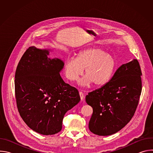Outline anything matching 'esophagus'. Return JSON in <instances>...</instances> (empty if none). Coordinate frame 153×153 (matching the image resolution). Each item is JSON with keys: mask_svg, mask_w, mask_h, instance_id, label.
Listing matches in <instances>:
<instances>
[{"mask_svg": "<svg viewBox=\"0 0 153 153\" xmlns=\"http://www.w3.org/2000/svg\"><path fill=\"white\" fill-rule=\"evenodd\" d=\"M79 94H80V99H81V100L83 101L84 98H85V96H84V94L82 91H80L79 92Z\"/></svg>", "mask_w": 153, "mask_h": 153, "instance_id": "1", "label": "esophagus"}]
</instances>
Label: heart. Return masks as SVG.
I'll use <instances>...</instances> for the list:
<instances>
[{
	"label": "heart",
	"instance_id": "obj_1",
	"mask_svg": "<svg viewBox=\"0 0 153 153\" xmlns=\"http://www.w3.org/2000/svg\"><path fill=\"white\" fill-rule=\"evenodd\" d=\"M116 67V62L112 55L100 48L93 47L80 51L77 57L68 58L64 69L66 77L76 81L85 68L86 75L79 81V85L85 87L93 82L96 85H105L111 78Z\"/></svg>",
	"mask_w": 153,
	"mask_h": 153
}]
</instances>
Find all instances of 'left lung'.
Segmentation results:
<instances>
[{"instance_id":"obj_1","label":"left lung","mask_w":153,"mask_h":153,"mask_svg":"<svg viewBox=\"0 0 153 153\" xmlns=\"http://www.w3.org/2000/svg\"><path fill=\"white\" fill-rule=\"evenodd\" d=\"M142 71L134 59L123 64L101 88L86 96L93 108L89 122L90 131L98 136L113 134L133 117L142 92Z\"/></svg>"}]
</instances>
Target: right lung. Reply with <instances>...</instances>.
<instances>
[{
    "label": "right lung",
    "mask_w": 153,
    "mask_h": 153,
    "mask_svg": "<svg viewBox=\"0 0 153 153\" xmlns=\"http://www.w3.org/2000/svg\"><path fill=\"white\" fill-rule=\"evenodd\" d=\"M48 55V50L29 47L18 63L14 81L21 117L31 129L43 135L60 131L64 115L80 100L78 90L60 75L63 62Z\"/></svg>",
    "instance_id": "1"
}]
</instances>
